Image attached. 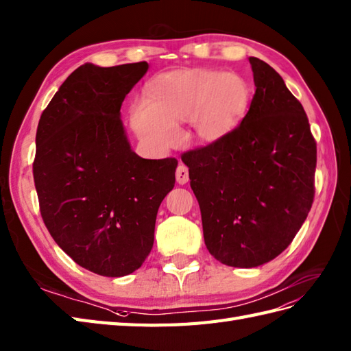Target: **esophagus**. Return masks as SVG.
Returning <instances> with one entry per match:
<instances>
[{
    "label": "esophagus",
    "instance_id": "esophagus-1",
    "mask_svg": "<svg viewBox=\"0 0 351 351\" xmlns=\"http://www.w3.org/2000/svg\"><path fill=\"white\" fill-rule=\"evenodd\" d=\"M176 180L178 184H186L189 182V169H187L186 165H178L176 171Z\"/></svg>",
    "mask_w": 351,
    "mask_h": 351
}]
</instances>
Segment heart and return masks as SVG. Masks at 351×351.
<instances>
[{
  "label": "heart",
  "mask_w": 351,
  "mask_h": 351,
  "mask_svg": "<svg viewBox=\"0 0 351 351\" xmlns=\"http://www.w3.org/2000/svg\"><path fill=\"white\" fill-rule=\"evenodd\" d=\"M253 92L243 75L210 68H183L156 74L146 99L131 108L140 140L164 152L180 140V125L191 121L193 136L213 144L235 132L249 113Z\"/></svg>",
  "instance_id": "obj_1"
}]
</instances>
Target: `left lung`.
<instances>
[{
	"mask_svg": "<svg viewBox=\"0 0 351 351\" xmlns=\"http://www.w3.org/2000/svg\"><path fill=\"white\" fill-rule=\"evenodd\" d=\"M256 92L225 140L182 155L215 258L254 268L285 252L314 199L317 147L305 110L281 75L249 58Z\"/></svg>",
	"mask_w": 351,
	"mask_h": 351,
	"instance_id": "1",
	"label": "left lung"
}]
</instances>
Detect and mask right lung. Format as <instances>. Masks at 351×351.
<instances>
[{"label": "right lung", "instance_id": "1", "mask_svg": "<svg viewBox=\"0 0 351 351\" xmlns=\"http://www.w3.org/2000/svg\"><path fill=\"white\" fill-rule=\"evenodd\" d=\"M146 61L84 64L40 117L34 183L55 243L98 276L123 277L146 261L160 202L176 183V158L143 159L121 121L125 97Z\"/></svg>", "mask_w": 351, "mask_h": 351}]
</instances>
